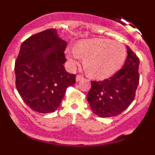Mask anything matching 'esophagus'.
<instances>
[{"label": "esophagus", "mask_w": 155, "mask_h": 155, "mask_svg": "<svg viewBox=\"0 0 155 155\" xmlns=\"http://www.w3.org/2000/svg\"><path fill=\"white\" fill-rule=\"evenodd\" d=\"M84 80V78L83 76H81V75H78L76 77V81L77 82H79V81H81Z\"/></svg>", "instance_id": "1"}]
</instances>
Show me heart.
Segmentation results:
<instances>
[{
  "label": "heart",
  "mask_w": 155,
  "mask_h": 155,
  "mask_svg": "<svg viewBox=\"0 0 155 155\" xmlns=\"http://www.w3.org/2000/svg\"><path fill=\"white\" fill-rule=\"evenodd\" d=\"M68 60L76 65L79 58L84 60L86 73L97 79L113 76L121 68L127 57L124 45L107 40L88 41L79 43L75 52L68 53Z\"/></svg>",
  "instance_id": "1"
}]
</instances>
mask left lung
<instances>
[{
    "mask_svg": "<svg viewBox=\"0 0 155 155\" xmlns=\"http://www.w3.org/2000/svg\"><path fill=\"white\" fill-rule=\"evenodd\" d=\"M139 58L127 46V57L122 69L110 78L91 81L87 99L94 114L113 117L129 107L139 84Z\"/></svg>",
    "mask_w": 155,
    "mask_h": 155,
    "instance_id": "obj_1",
    "label": "left lung"
}]
</instances>
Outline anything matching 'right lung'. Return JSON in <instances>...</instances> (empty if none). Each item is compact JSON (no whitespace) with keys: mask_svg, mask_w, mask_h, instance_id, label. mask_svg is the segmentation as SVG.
I'll return each mask as SVG.
<instances>
[{"mask_svg":"<svg viewBox=\"0 0 155 155\" xmlns=\"http://www.w3.org/2000/svg\"><path fill=\"white\" fill-rule=\"evenodd\" d=\"M67 42L55 28L31 35L21 44L15 61L16 87L32 110L53 113L67 87L75 84V74L64 68Z\"/></svg>","mask_w":155,"mask_h":155,"instance_id":"1","label":"right lung"}]
</instances>
